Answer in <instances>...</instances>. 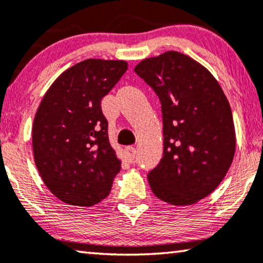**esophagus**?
<instances>
[{"mask_svg": "<svg viewBox=\"0 0 263 263\" xmlns=\"http://www.w3.org/2000/svg\"><path fill=\"white\" fill-rule=\"evenodd\" d=\"M124 152H125V157H127L128 161H130V163H132V161L135 160V158H136V148H135V147H133V146L125 147Z\"/></svg>", "mask_w": 263, "mask_h": 263, "instance_id": "esophagus-1", "label": "esophagus"}]
</instances>
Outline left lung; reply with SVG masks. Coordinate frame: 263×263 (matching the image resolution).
I'll return each instance as SVG.
<instances>
[{
    "instance_id": "obj_1",
    "label": "left lung",
    "mask_w": 263,
    "mask_h": 263,
    "mask_svg": "<svg viewBox=\"0 0 263 263\" xmlns=\"http://www.w3.org/2000/svg\"><path fill=\"white\" fill-rule=\"evenodd\" d=\"M134 71L159 98L164 151L148 172L158 199L195 203L225 177L236 149L230 104L206 68L177 51L143 60Z\"/></svg>"
}]
</instances>
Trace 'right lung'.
Masks as SVG:
<instances>
[{
    "mask_svg": "<svg viewBox=\"0 0 263 263\" xmlns=\"http://www.w3.org/2000/svg\"><path fill=\"white\" fill-rule=\"evenodd\" d=\"M127 69L124 61H82L56 79L38 107L32 128L35 166L63 202L89 207L111 192L121 161L100 104Z\"/></svg>",
    "mask_w": 263,
    "mask_h": 263,
    "instance_id": "1",
    "label": "right lung"
}]
</instances>
